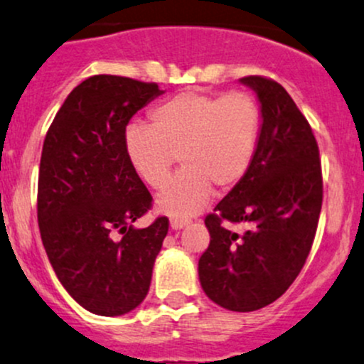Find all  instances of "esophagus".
<instances>
[{
    "label": "esophagus",
    "mask_w": 364,
    "mask_h": 364,
    "mask_svg": "<svg viewBox=\"0 0 364 364\" xmlns=\"http://www.w3.org/2000/svg\"><path fill=\"white\" fill-rule=\"evenodd\" d=\"M187 224H189V220H183V218H171L170 220L171 229H182V228H186Z\"/></svg>",
    "instance_id": "obj_1"
}]
</instances>
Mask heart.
<instances>
[{"label": "heart", "instance_id": "obj_1", "mask_svg": "<svg viewBox=\"0 0 364 364\" xmlns=\"http://www.w3.org/2000/svg\"><path fill=\"white\" fill-rule=\"evenodd\" d=\"M151 121L127 128L124 152L152 189L165 186L181 154L183 170L158 198L159 210L171 217L199 212L212 189H234L255 159L262 112L248 92L210 95L187 90L158 105Z\"/></svg>", "mask_w": 364, "mask_h": 364}]
</instances>
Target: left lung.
<instances>
[{
	"label": "left lung",
	"mask_w": 364,
	"mask_h": 364,
	"mask_svg": "<svg viewBox=\"0 0 364 364\" xmlns=\"http://www.w3.org/2000/svg\"><path fill=\"white\" fill-rule=\"evenodd\" d=\"M262 127L246 177L206 215L210 245L198 264L210 300L236 312L279 299L302 271L323 205V175L312 128L288 92L271 77L246 76ZM245 221L243 235L223 228Z\"/></svg>",
	"instance_id": "8db88e82"
}]
</instances>
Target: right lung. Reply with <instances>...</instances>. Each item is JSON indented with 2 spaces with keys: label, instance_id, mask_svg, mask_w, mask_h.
I'll list each match as a JSON object with an SVG mask.
<instances>
[{
  "label": "right lung",
  "instance_id": "1",
  "mask_svg": "<svg viewBox=\"0 0 364 364\" xmlns=\"http://www.w3.org/2000/svg\"><path fill=\"white\" fill-rule=\"evenodd\" d=\"M161 93L156 83L97 74L69 93L43 142V246L62 287L93 314H127L146 299L168 232L166 217L134 228L152 196L124 152L127 124Z\"/></svg>",
  "mask_w": 364,
  "mask_h": 364
}]
</instances>
